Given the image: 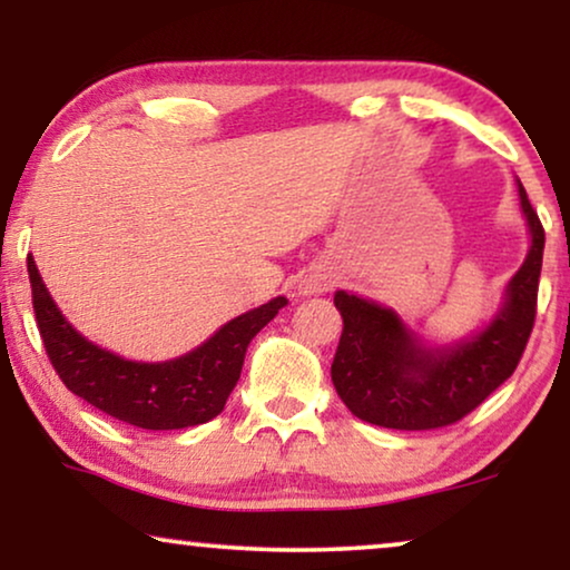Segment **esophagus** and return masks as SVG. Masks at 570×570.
I'll return each mask as SVG.
<instances>
[{"label": "esophagus", "mask_w": 570, "mask_h": 570, "mask_svg": "<svg viewBox=\"0 0 570 570\" xmlns=\"http://www.w3.org/2000/svg\"><path fill=\"white\" fill-rule=\"evenodd\" d=\"M326 283H311V285H306V293H324L326 291Z\"/></svg>", "instance_id": "obj_1"}]
</instances>
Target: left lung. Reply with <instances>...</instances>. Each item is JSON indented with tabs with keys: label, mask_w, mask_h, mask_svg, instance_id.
<instances>
[{
	"label": "left lung",
	"mask_w": 570,
	"mask_h": 570,
	"mask_svg": "<svg viewBox=\"0 0 570 570\" xmlns=\"http://www.w3.org/2000/svg\"><path fill=\"white\" fill-rule=\"evenodd\" d=\"M532 246L505 287L493 322L456 345L425 347L392 308L334 293L342 337L332 381L347 410L365 423L394 431H433L456 423L517 371L537 316L544 228L519 181Z\"/></svg>",
	"instance_id": "8db88e82"
}]
</instances>
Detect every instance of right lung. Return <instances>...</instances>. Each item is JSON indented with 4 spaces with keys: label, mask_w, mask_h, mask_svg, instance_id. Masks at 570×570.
Returning a JSON list of instances; mask_svg holds the SVG:
<instances>
[{
    "label": "right lung",
    "mask_w": 570,
    "mask_h": 570,
    "mask_svg": "<svg viewBox=\"0 0 570 570\" xmlns=\"http://www.w3.org/2000/svg\"><path fill=\"white\" fill-rule=\"evenodd\" d=\"M28 275L38 332L65 386L106 415L145 431H178L220 415L240 379L248 342L287 303L279 295L246 311L176 361L137 363L85 340L61 316L30 256Z\"/></svg>",
    "instance_id": "add662e5"
}]
</instances>
